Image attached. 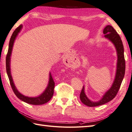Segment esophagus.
<instances>
[{
	"label": "esophagus",
	"instance_id": "1",
	"mask_svg": "<svg viewBox=\"0 0 132 132\" xmlns=\"http://www.w3.org/2000/svg\"><path fill=\"white\" fill-rule=\"evenodd\" d=\"M68 60H69V59H68Z\"/></svg>",
	"mask_w": 132,
	"mask_h": 132
}]
</instances>
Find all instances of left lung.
I'll use <instances>...</instances> for the list:
<instances>
[{
	"mask_svg": "<svg viewBox=\"0 0 132 132\" xmlns=\"http://www.w3.org/2000/svg\"><path fill=\"white\" fill-rule=\"evenodd\" d=\"M104 37L110 40L116 47L117 54V63L116 77L111 88L104 93L99 101L92 102L88 99L84 90V86L80 93V100L83 104L89 107H96L106 104L116 97L121 87L125 72V61L124 58V49L121 39L116 30L111 25L104 28Z\"/></svg>",
	"mask_w": 132,
	"mask_h": 132,
	"instance_id": "left-lung-1",
	"label": "left lung"
}]
</instances>
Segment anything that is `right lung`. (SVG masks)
<instances>
[{
	"label": "right lung",
	"instance_id": "obj_1",
	"mask_svg": "<svg viewBox=\"0 0 132 132\" xmlns=\"http://www.w3.org/2000/svg\"><path fill=\"white\" fill-rule=\"evenodd\" d=\"M22 25H20L14 31V32L10 38L9 45V50L7 52V54L6 56V71L8 77L9 79L10 82L11 87L13 89V92L15 93V95L16 96L18 99L24 102L27 103L28 104H33V105H42L45 104L47 103L52 97L54 95V89L55 87V82L53 80V78L52 77L51 73L49 74V81L48 84L47 88H45V90L43 92L41 95L38 96L36 97H28L23 95L19 92L16 89V87L14 85V81L12 78V76L11 74V69H10V61H11V55L12 50H13V47L14 45V43L17 36L18 33L20 32L22 28Z\"/></svg>",
	"mask_w": 132,
	"mask_h": 132
}]
</instances>
